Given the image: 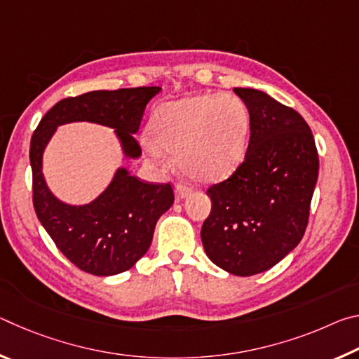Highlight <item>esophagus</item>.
I'll use <instances>...</instances> for the list:
<instances>
[{"label":"esophagus","instance_id":"obj_1","mask_svg":"<svg viewBox=\"0 0 359 359\" xmlns=\"http://www.w3.org/2000/svg\"><path fill=\"white\" fill-rule=\"evenodd\" d=\"M175 198L179 199V201H182V199H185V198H188L191 194V188L190 187H187V185H182V184H179L177 187H175Z\"/></svg>","mask_w":359,"mask_h":359}]
</instances>
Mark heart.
<instances>
[{
	"instance_id": "obj_1",
	"label": "heart",
	"mask_w": 359,
	"mask_h": 359,
	"mask_svg": "<svg viewBox=\"0 0 359 359\" xmlns=\"http://www.w3.org/2000/svg\"><path fill=\"white\" fill-rule=\"evenodd\" d=\"M250 125V109L238 95H193L158 107L150 121L154 137L144 136L141 144L156 165H165L171 151L187 177L214 184L242 165Z\"/></svg>"
}]
</instances>
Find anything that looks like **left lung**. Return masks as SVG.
<instances>
[{
	"label": "left lung",
	"instance_id": "1",
	"mask_svg": "<svg viewBox=\"0 0 359 359\" xmlns=\"http://www.w3.org/2000/svg\"><path fill=\"white\" fill-rule=\"evenodd\" d=\"M250 109V141L242 165L212 185L201 228L205 255L229 274L271 269L306 233L318 179L313 135L294 109L261 90L234 88Z\"/></svg>",
	"mask_w": 359,
	"mask_h": 359
}]
</instances>
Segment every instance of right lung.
Returning a JSON list of instances; mask_svg holds the SVG:
<instances>
[{
	"instance_id": "add662e5",
	"label": "right lung",
	"mask_w": 359,
	"mask_h": 359,
	"mask_svg": "<svg viewBox=\"0 0 359 359\" xmlns=\"http://www.w3.org/2000/svg\"><path fill=\"white\" fill-rule=\"evenodd\" d=\"M161 87L98 90L57 102L39 121L29 144L33 204L44 229L71 263L88 274L107 277L131 269L154 239L158 218L171 209L169 184H145L128 168L115 169L109 185L87 204L65 203L48 188L42 160L57 128L88 121L114 130L121 155L141 156L135 135L147 102Z\"/></svg>"
}]
</instances>
